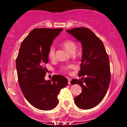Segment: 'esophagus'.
<instances>
[{
  "label": "esophagus",
  "mask_w": 127,
  "mask_h": 127,
  "mask_svg": "<svg viewBox=\"0 0 127 127\" xmlns=\"http://www.w3.org/2000/svg\"><path fill=\"white\" fill-rule=\"evenodd\" d=\"M71 80L72 79H71L70 78H68V84H69V85L70 84V83H71Z\"/></svg>",
  "instance_id": "34e87169"
}]
</instances>
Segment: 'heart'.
Returning <instances> with one entry per match:
<instances>
[{"label":"heart","instance_id":"1","mask_svg":"<svg viewBox=\"0 0 127 127\" xmlns=\"http://www.w3.org/2000/svg\"><path fill=\"white\" fill-rule=\"evenodd\" d=\"M62 45L64 48L68 51L70 53L74 54L76 51V49L77 48V45L76 42L72 39H67V40H64L62 43ZM55 49L53 46H50L49 48L48 52V56L49 59L51 60H53L55 58ZM75 67V65L73 64H68L66 65L62 66L61 68V70L64 71V72H68L70 69Z\"/></svg>","mask_w":127,"mask_h":127}]
</instances>
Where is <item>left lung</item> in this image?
<instances>
[{
	"mask_svg": "<svg viewBox=\"0 0 127 127\" xmlns=\"http://www.w3.org/2000/svg\"><path fill=\"white\" fill-rule=\"evenodd\" d=\"M66 31L81 42L82 47L78 75L82 80L73 79L71 81L72 85L79 84L82 87V93L74 101L79 108L92 109L103 100L108 90L110 81L109 56L103 42L90 29L77 27Z\"/></svg>",
	"mask_w": 127,
	"mask_h": 127,
	"instance_id": "1",
	"label": "left lung"
}]
</instances>
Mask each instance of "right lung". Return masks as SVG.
<instances>
[{"label": "right lung", "instance_id": "add662e5", "mask_svg": "<svg viewBox=\"0 0 127 127\" xmlns=\"http://www.w3.org/2000/svg\"><path fill=\"white\" fill-rule=\"evenodd\" d=\"M63 29L37 28L32 30L22 42L16 59L19 85L26 100L36 108L49 110L59 103L57 96L68 80L62 75L45 76L48 63L49 48Z\"/></svg>", "mask_w": 127, "mask_h": 127}]
</instances>
